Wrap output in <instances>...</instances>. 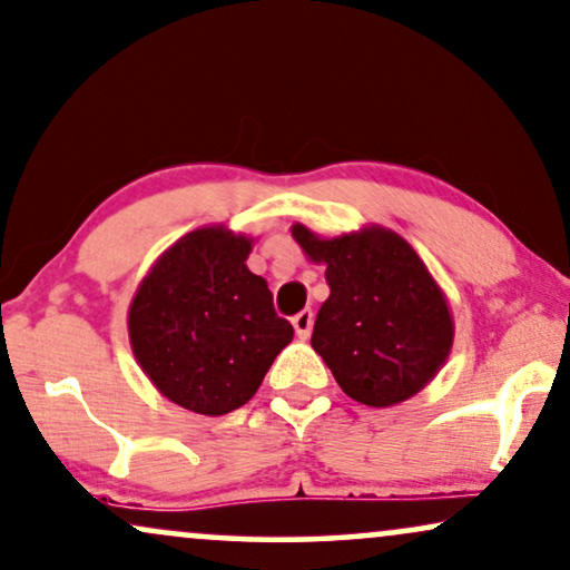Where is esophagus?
Returning a JSON list of instances; mask_svg holds the SVG:
<instances>
[{"mask_svg": "<svg viewBox=\"0 0 570 570\" xmlns=\"http://www.w3.org/2000/svg\"><path fill=\"white\" fill-rule=\"evenodd\" d=\"M293 330L301 340H306L308 335H312V330H314V312H312V308H303L301 314L293 316Z\"/></svg>", "mask_w": 570, "mask_h": 570, "instance_id": "1", "label": "esophagus"}]
</instances>
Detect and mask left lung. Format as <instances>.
Returning <instances> with one entry per match:
<instances>
[{"mask_svg":"<svg viewBox=\"0 0 570 570\" xmlns=\"http://www.w3.org/2000/svg\"><path fill=\"white\" fill-rule=\"evenodd\" d=\"M293 238L327 264L312 345L343 393L374 409L419 393L445 364L453 320L416 250L382 227L322 240L295 225Z\"/></svg>","mask_w":570,"mask_h":570,"instance_id":"1","label":"left lung"}]
</instances>
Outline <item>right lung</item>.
Returning <instances> with one entry per match:
<instances>
[{
  "mask_svg": "<svg viewBox=\"0 0 570 570\" xmlns=\"http://www.w3.org/2000/svg\"><path fill=\"white\" fill-rule=\"evenodd\" d=\"M250 240L222 227L180 238L130 303L132 353L183 409L222 416L248 403L293 340L267 279L246 267Z\"/></svg>",
  "mask_w": 570,
  "mask_h": 570,
  "instance_id": "obj_1",
  "label": "right lung"
}]
</instances>
